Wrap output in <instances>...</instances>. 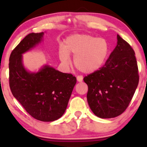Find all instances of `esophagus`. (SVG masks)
<instances>
[{
    "instance_id": "esophagus-1",
    "label": "esophagus",
    "mask_w": 147,
    "mask_h": 147,
    "mask_svg": "<svg viewBox=\"0 0 147 147\" xmlns=\"http://www.w3.org/2000/svg\"><path fill=\"white\" fill-rule=\"evenodd\" d=\"M77 82H82V81H83V77H82V76H80V75L77 76Z\"/></svg>"
}]
</instances>
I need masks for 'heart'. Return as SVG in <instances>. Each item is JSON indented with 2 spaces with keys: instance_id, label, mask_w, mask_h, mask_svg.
<instances>
[{
  "instance_id": "1",
  "label": "heart",
  "mask_w": 147,
  "mask_h": 147,
  "mask_svg": "<svg viewBox=\"0 0 147 147\" xmlns=\"http://www.w3.org/2000/svg\"><path fill=\"white\" fill-rule=\"evenodd\" d=\"M109 52L107 42L103 38H95L89 34H73L64 42L63 48L59 50L61 63L68 65L70 55L74 57V64L84 73L97 71L105 61Z\"/></svg>"
}]
</instances>
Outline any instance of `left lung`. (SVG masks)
Segmentation results:
<instances>
[{
	"instance_id": "8db88e82",
	"label": "left lung",
	"mask_w": 147,
	"mask_h": 147,
	"mask_svg": "<svg viewBox=\"0 0 147 147\" xmlns=\"http://www.w3.org/2000/svg\"><path fill=\"white\" fill-rule=\"evenodd\" d=\"M117 45L105 65L84 78L91 111L100 118L124 112L139 82L137 61L131 46L117 34Z\"/></svg>"
}]
</instances>
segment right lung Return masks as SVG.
I'll use <instances>...</instances> for the list:
<instances>
[{
  "mask_svg": "<svg viewBox=\"0 0 147 147\" xmlns=\"http://www.w3.org/2000/svg\"><path fill=\"white\" fill-rule=\"evenodd\" d=\"M44 33H30L11 52L9 57V87L14 97L32 117L52 122L63 115L77 79L45 65L37 72H28L23 55L41 43Z\"/></svg>",
  "mask_w": 147,
  "mask_h": 147,
  "instance_id": "obj_1",
  "label": "right lung"
}]
</instances>
